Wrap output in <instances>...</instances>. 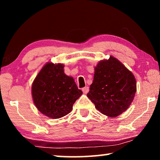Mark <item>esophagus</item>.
Masks as SVG:
<instances>
[{
    "label": "esophagus",
    "mask_w": 160,
    "mask_h": 160,
    "mask_svg": "<svg viewBox=\"0 0 160 160\" xmlns=\"http://www.w3.org/2000/svg\"><path fill=\"white\" fill-rule=\"evenodd\" d=\"M90 90V89H89V87H85V88H82V92L85 94H87Z\"/></svg>",
    "instance_id": "1"
}]
</instances>
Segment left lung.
<instances>
[{
  "mask_svg": "<svg viewBox=\"0 0 160 160\" xmlns=\"http://www.w3.org/2000/svg\"><path fill=\"white\" fill-rule=\"evenodd\" d=\"M135 92L134 75L118 60L110 56L97 65L87 96L103 114L116 117L129 107Z\"/></svg>",
  "mask_w": 160,
  "mask_h": 160,
  "instance_id": "obj_1",
  "label": "left lung"
}]
</instances>
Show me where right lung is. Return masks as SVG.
I'll return each instance as SVG.
<instances>
[{
    "label": "right lung",
    "mask_w": 160,
    "mask_h": 160,
    "mask_svg": "<svg viewBox=\"0 0 160 160\" xmlns=\"http://www.w3.org/2000/svg\"><path fill=\"white\" fill-rule=\"evenodd\" d=\"M63 64L48 63L42 68L32 87L35 106L43 114L59 118L71 112L82 94L74 79L64 73Z\"/></svg>",
    "instance_id": "add662e5"
}]
</instances>
